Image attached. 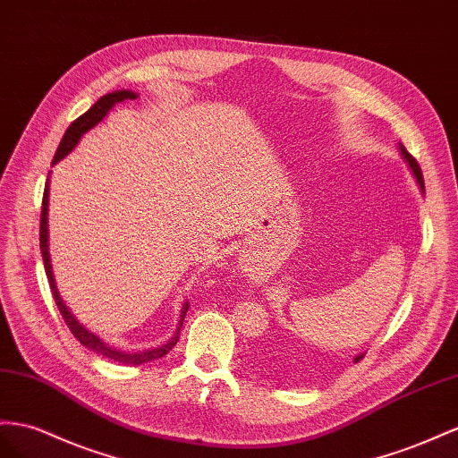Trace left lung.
I'll return each mask as SVG.
<instances>
[{
	"mask_svg": "<svg viewBox=\"0 0 458 458\" xmlns=\"http://www.w3.org/2000/svg\"><path fill=\"white\" fill-rule=\"evenodd\" d=\"M401 152H403V157H404V160L410 164V168H412V174L416 175V182H418V185H420V190L421 191H426V185H424V175H421V170H420V164L416 162V158L412 157V155H410V152L401 145ZM273 360H275V356H271ZM363 358V354L361 356H356V361H360ZM280 360V358H278ZM268 361H271V360H268ZM268 368H271V366H268Z\"/></svg>",
	"mask_w": 458,
	"mask_h": 458,
	"instance_id": "obj_1",
	"label": "left lung"
}]
</instances>
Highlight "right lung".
<instances>
[{
  "label": "right lung",
  "mask_w": 458,
  "mask_h": 458,
  "mask_svg": "<svg viewBox=\"0 0 458 458\" xmlns=\"http://www.w3.org/2000/svg\"><path fill=\"white\" fill-rule=\"evenodd\" d=\"M133 98H137V95H135L133 90H115V92H108V95H104L98 102H95V106H90V110H87L83 115H79L77 120L67 127V131H65V135L62 139V143H60V147H57V150H55V157H54L52 164H57L67 155V152H72L73 147L77 145V140L81 139V135L87 133L90 127H95L102 120V117L112 110V106H115V104H120L123 100H133ZM40 253H42V261H44V271H46V276H48V283H50L52 296L55 300V306H57V310H60L65 325L69 327V331H72V335L83 346L90 348L92 352H97V354L108 358L112 361L127 363V366H139V363H147L150 360H157V358L166 356L168 352L175 346V343H178V338H180L178 335H180V329H182L183 319H185V311L190 310V306H187V303L183 306L182 315H180L178 331H175V335L170 338V341L166 344L158 346V348H150V350H145V352H125V350H120V348H114V346L106 344L100 336L87 331L85 327L73 318V313L65 308L64 300L60 298V294H57V288H55V283H54L52 265H50V253H48V183H46L44 195H42Z\"/></svg>",
  "instance_id": "right-lung-1"
}]
</instances>
